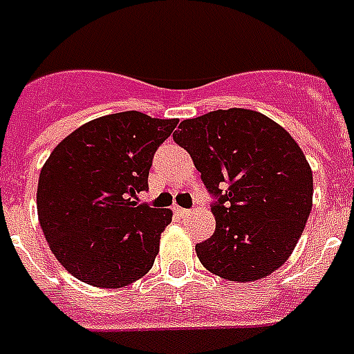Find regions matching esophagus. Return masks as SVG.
I'll use <instances>...</instances> for the list:
<instances>
[{
  "label": "esophagus",
  "mask_w": 354,
  "mask_h": 354,
  "mask_svg": "<svg viewBox=\"0 0 354 354\" xmlns=\"http://www.w3.org/2000/svg\"><path fill=\"white\" fill-rule=\"evenodd\" d=\"M174 213H176L178 216H187L189 211L183 209V207H178V205H174Z\"/></svg>",
  "instance_id": "34e87169"
}]
</instances>
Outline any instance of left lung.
<instances>
[{
    "label": "left lung",
    "mask_w": 354,
    "mask_h": 354,
    "mask_svg": "<svg viewBox=\"0 0 354 354\" xmlns=\"http://www.w3.org/2000/svg\"><path fill=\"white\" fill-rule=\"evenodd\" d=\"M172 138L216 202L215 233L196 244L211 274L253 283L290 257L313 209V171L285 128L246 108L180 122Z\"/></svg>",
    "instance_id": "obj_1"
}]
</instances>
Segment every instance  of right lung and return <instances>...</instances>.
<instances>
[{
  "instance_id": "obj_1",
  "label": "right lung",
  "mask_w": 354,
  "mask_h": 354,
  "mask_svg": "<svg viewBox=\"0 0 354 354\" xmlns=\"http://www.w3.org/2000/svg\"><path fill=\"white\" fill-rule=\"evenodd\" d=\"M176 124L141 112L102 115L62 139L44 163L38 221L58 263L79 281L122 288L152 268L172 211L136 198Z\"/></svg>"
}]
</instances>
